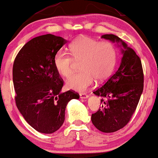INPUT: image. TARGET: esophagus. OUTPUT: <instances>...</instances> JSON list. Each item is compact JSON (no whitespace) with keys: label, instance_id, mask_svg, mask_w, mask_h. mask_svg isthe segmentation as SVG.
Returning a JSON list of instances; mask_svg holds the SVG:
<instances>
[{"label":"esophagus","instance_id":"obj_1","mask_svg":"<svg viewBox=\"0 0 158 158\" xmlns=\"http://www.w3.org/2000/svg\"><path fill=\"white\" fill-rule=\"evenodd\" d=\"M79 96H80V98L82 99H85L89 98V95H88L87 94H85V93H80V94H79Z\"/></svg>","mask_w":158,"mask_h":158}]
</instances>
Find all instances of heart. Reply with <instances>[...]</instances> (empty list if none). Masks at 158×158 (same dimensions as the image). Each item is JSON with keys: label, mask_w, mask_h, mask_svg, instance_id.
<instances>
[{"label": "heart", "mask_w": 158, "mask_h": 158, "mask_svg": "<svg viewBox=\"0 0 158 158\" xmlns=\"http://www.w3.org/2000/svg\"><path fill=\"white\" fill-rule=\"evenodd\" d=\"M70 54L58 51L54 64L60 75L67 78L72 74L75 64L82 61L80 73L66 81L68 89L84 92L94 83V79L102 82L110 76L117 60V51L110 42H101L88 36L77 38L69 46Z\"/></svg>", "instance_id": "b5f03b06"}]
</instances>
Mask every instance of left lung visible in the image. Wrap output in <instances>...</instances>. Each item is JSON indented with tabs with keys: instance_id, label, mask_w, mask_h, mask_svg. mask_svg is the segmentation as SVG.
<instances>
[{
	"instance_id": "left-lung-1",
	"label": "left lung",
	"mask_w": 158,
	"mask_h": 158,
	"mask_svg": "<svg viewBox=\"0 0 158 158\" xmlns=\"http://www.w3.org/2000/svg\"><path fill=\"white\" fill-rule=\"evenodd\" d=\"M102 39L117 43L123 57L118 70L94 94L101 96L102 108L92 114L93 125L103 132H114L130 120L144 87L141 60L133 49L117 35H103Z\"/></svg>"
}]
</instances>
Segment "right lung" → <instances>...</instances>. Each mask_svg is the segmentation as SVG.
Instances as JSON below:
<instances>
[{"instance_id":"obj_1","label":"right lung","mask_w":158,"mask_h":158,"mask_svg":"<svg viewBox=\"0 0 158 158\" xmlns=\"http://www.w3.org/2000/svg\"><path fill=\"white\" fill-rule=\"evenodd\" d=\"M66 42L51 34L38 36L23 46L13 63L16 107L26 122L41 133L58 130L68 102L79 98L73 91L61 92L64 81L54 64V55Z\"/></svg>"}]
</instances>
